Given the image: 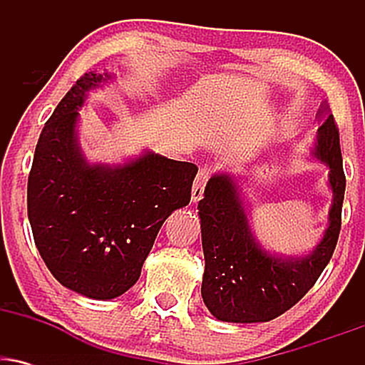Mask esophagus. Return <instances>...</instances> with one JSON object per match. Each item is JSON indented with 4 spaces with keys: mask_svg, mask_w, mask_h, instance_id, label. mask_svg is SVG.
Returning a JSON list of instances; mask_svg holds the SVG:
<instances>
[{
    "mask_svg": "<svg viewBox=\"0 0 365 365\" xmlns=\"http://www.w3.org/2000/svg\"><path fill=\"white\" fill-rule=\"evenodd\" d=\"M209 178V168H202L197 173L194 180V185H192V202H199L202 199L204 187H206V182Z\"/></svg>",
    "mask_w": 365,
    "mask_h": 365,
    "instance_id": "esophagus-1",
    "label": "esophagus"
}]
</instances>
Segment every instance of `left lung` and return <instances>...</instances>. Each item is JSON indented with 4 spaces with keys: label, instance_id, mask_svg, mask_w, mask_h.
<instances>
[{
    "label": "left lung",
    "instance_id": "left-lung-1",
    "mask_svg": "<svg viewBox=\"0 0 365 365\" xmlns=\"http://www.w3.org/2000/svg\"><path fill=\"white\" fill-rule=\"evenodd\" d=\"M317 116L322 125L309 158L329 170L333 200L322 238L307 254L271 252L255 238L245 192L235 175L215 173L204 188L197 206L206 259L200 293L217 321L249 324L274 319L299 302L328 266L340 235L346 182L340 133L328 104Z\"/></svg>",
    "mask_w": 365,
    "mask_h": 365
}]
</instances>
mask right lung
Segmentation results:
<instances>
[{
	"label": "right lung",
	"instance_id": "right-lung-1",
	"mask_svg": "<svg viewBox=\"0 0 365 365\" xmlns=\"http://www.w3.org/2000/svg\"><path fill=\"white\" fill-rule=\"evenodd\" d=\"M115 75L89 72L46 121L29 175L27 212L41 257L68 290L111 300L137 283L159 228L190 202L197 166L145 149L92 163L77 123L87 94Z\"/></svg>",
	"mask_w": 365,
	"mask_h": 365
}]
</instances>
